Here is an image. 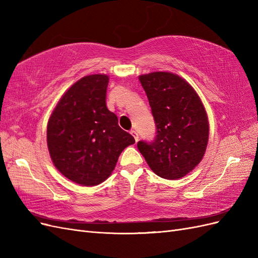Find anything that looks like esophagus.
<instances>
[{
  "instance_id": "1",
  "label": "esophagus",
  "mask_w": 258,
  "mask_h": 258,
  "mask_svg": "<svg viewBox=\"0 0 258 258\" xmlns=\"http://www.w3.org/2000/svg\"><path fill=\"white\" fill-rule=\"evenodd\" d=\"M130 134H131L132 136H134V138H135V140H136V142H138V141H139V135H138V132H137L136 130H131Z\"/></svg>"
}]
</instances>
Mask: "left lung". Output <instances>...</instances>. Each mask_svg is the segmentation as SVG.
Here are the masks:
<instances>
[{"label":"left lung","mask_w":258,"mask_h":258,"mask_svg":"<svg viewBox=\"0 0 258 258\" xmlns=\"http://www.w3.org/2000/svg\"><path fill=\"white\" fill-rule=\"evenodd\" d=\"M150 102L157 132L138 148L154 173L166 179L188 174L202 160L209 141L204 103L191 85L171 72L139 76Z\"/></svg>","instance_id":"left-lung-1"}]
</instances>
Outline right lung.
Segmentation results:
<instances>
[{
	"label": "right lung",
	"mask_w": 258,
	"mask_h": 258,
	"mask_svg": "<svg viewBox=\"0 0 258 258\" xmlns=\"http://www.w3.org/2000/svg\"><path fill=\"white\" fill-rule=\"evenodd\" d=\"M108 81L106 74L82 77L62 95L48 119L52 163L62 175L82 186L104 182L121 152L136 142L106 106Z\"/></svg>",
	"instance_id": "obj_1"
}]
</instances>
